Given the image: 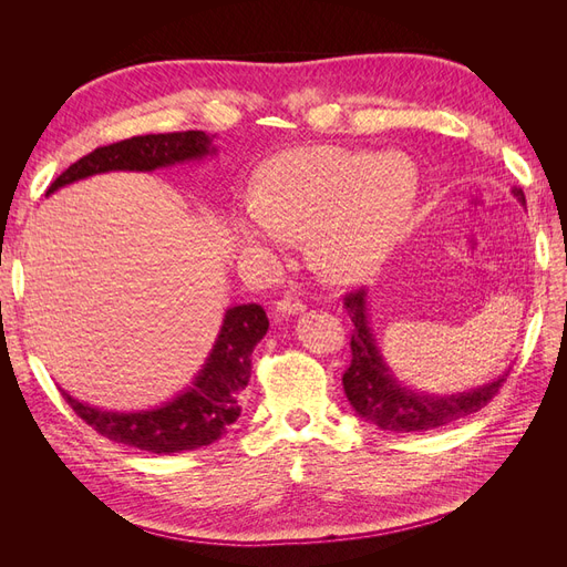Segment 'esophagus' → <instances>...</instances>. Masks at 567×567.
Returning <instances> with one entry per match:
<instances>
[{"instance_id":"esophagus-1","label":"esophagus","mask_w":567,"mask_h":567,"mask_svg":"<svg viewBox=\"0 0 567 567\" xmlns=\"http://www.w3.org/2000/svg\"><path fill=\"white\" fill-rule=\"evenodd\" d=\"M302 312H305V302L300 298L286 296L284 300L277 302V315H281V317H296V315H302Z\"/></svg>"}]
</instances>
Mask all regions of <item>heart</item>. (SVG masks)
Segmentation results:
<instances>
[{
  "label": "heart",
  "mask_w": 567,
  "mask_h": 567,
  "mask_svg": "<svg viewBox=\"0 0 567 567\" xmlns=\"http://www.w3.org/2000/svg\"><path fill=\"white\" fill-rule=\"evenodd\" d=\"M416 203V167L402 156L302 148L269 167L252 205L236 217V234L269 257L310 236L315 269L350 284L383 267L414 221Z\"/></svg>",
  "instance_id": "b5f03b06"
}]
</instances>
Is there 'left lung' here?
Here are the masks:
<instances>
[{
  "mask_svg": "<svg viewBox=\"0 0 567 567\" xmlns=\"http://www.w3.org/2000/svg\"><path fill=\"white\" fill-rule=\"evenodd\" d=\"M511 194L525 208L523 188L513 186ZM346 307L354 329L350 340L352 362L350 369L342 373V388H346L354 414L367 423L379 425L381 431L419 433L450 425L483 409L506 381L508 371L485 385L463 392L435 394L414 390L400 381L385 362L371 326L369 290H354L346 298Z\"/></svg>",
  "mask_w": 567,
  "mask_h": 567,
  "instance_id": "obj_1",
  "label": "left lung"
}]
</instances>
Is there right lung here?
Masks as SVG:
<instances>
[{
	"instance_id": "obj_1",
	"label": "right lung",
	"mask_w": 567,
	"mask_h": 567,
	"mask_svg": "<svg viewBox=\"0 0 567 567\" xmlns=\"http://www.w3.org/2000/svg\"><path fill=\"white\" fill-rule=\"evenodd\" d=\"M217 156L215 134L200 130L144 134L132 140L99 146L65 169L49 186L47 196L59 188L106 173H156V169L198 163ZM269 329L267 312L260 305H234L225 310L213 350L203 367L173 400L151 409L111 411L63 392L75 414L96 433L151 454H177L198 450L227 435L231 423L241 416V394L250 381L252 348Z\"/></svg>"
}]
</instances>
